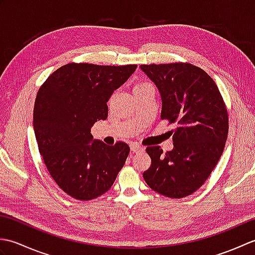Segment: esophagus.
Masks as SVG:
<instances>
[{
  "mask_svg": "<svg viewBox=\"0 0 255 255\" xmlns=\"http://www.w3.org/2000/svg\"><path fill=\"white\" fill-rule=\"evenodd\" d=\"M130 149H131L132 152H141V151L143 150V148L141 147V145L136 143V142H133V143L130 144Z\"/></svg>",
  "mask_w": 255,
  "mask_h": 255,
  "instance_id": "1",
  "label": "esophagus"
}]
</instances>
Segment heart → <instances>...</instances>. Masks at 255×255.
<instances>
[{
	"mask_svg": "<svg viewBox=\"0 0 255 255\" xmlns=\"http://www.w3.org/2000/svg\"><path fill=\"white\" fill-rule=\"evenodd\" d=\"M143 84H148V83H138L137 85H143Z\"/></svg>",
	"mask_w": 255,
	"mask_h": 255,
	"instance_id": "1",
	"label": "heart"
}]
</instances>
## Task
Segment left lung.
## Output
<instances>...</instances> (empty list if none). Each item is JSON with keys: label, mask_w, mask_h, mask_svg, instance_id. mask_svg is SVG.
<instances>
[{"label": "left lung", "mask_w": 255, "mask_h": 255, "mask_svg": "<svg viewBox=\"0 0 255 255\" xmlns=\"http://www.w3.org/2000/svg\"><path fill=\"white\" fill-rule=\"evenodd\" d=\"M162 97L161 119L176 127L172 151L159 145L145 149L151 165L143 172L148 186L163 196L183 198L209 177L224 152L229 116L210 75L188 62L141 64Z\"/></svg>", "instance_id": "left-lung-1"}]
</instances>
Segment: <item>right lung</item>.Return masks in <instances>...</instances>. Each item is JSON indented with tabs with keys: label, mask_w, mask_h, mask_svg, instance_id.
Wrapping results in <instances>:
<instances>
[{
	"label": "right lung",
	"mask_w": 255,
	"mask_h": 255,
	"mask_svg": "<svg viewBox=\"0 0 255 255\" xmlns=\"http://www.w3.org/2000/svg\"><path fill=\"white\" fill-rule=\"evenodd\" d=\"M137 64L99 66L71 62L57 69L38 90L34 130L52 180L69 196L91 200L115 182L130 148L94 140L91 127L108 115L107 102Z\"/></svg>",
	"instance_id": "obj_1"
}]
</instances>
